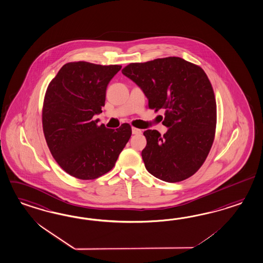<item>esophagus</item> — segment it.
Returning <instances> with one entry per match:
<instances>
[{
    "label": "esophagus",
    "mask_w": 263,
    "mask_h": 263,
    "mask_svg": "<svg viewBox=\"0 0 263 263\" xmlns=\"http://www.w3.org/2000/svg\"><path fill=\"white\" fill-rule=\"evenodd\" d=\"M132 132H133V135H140L141 134V129H139V128H133Z\"/></svg>",
    "instance_id": "1"
}]
</instances>
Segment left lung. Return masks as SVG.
<instances>
[{
	"label": "left lung",
	"instance_id": "obj_1",
	"mask_svg": "<svg viewBox=\"0 0 263 263\" xmlns=\"http://www.w3.org/2000/svg\"><path fill=\"white\" fill-rule=\"evenodd\" d=\"M122 73L140 87L150 108L164 110L165 134L156 129L143 134L147 171L167 182L186 180L203 165L215 135L216 102L208 76L176 57L130 63Z\"/></svg>",
	"mask_w": 263,
	"mask_h": 263
}]
</instances>
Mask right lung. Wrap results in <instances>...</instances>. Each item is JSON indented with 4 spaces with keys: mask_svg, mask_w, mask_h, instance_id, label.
Instances as JSON below:
<instances>
[{
    "mask_svg": "<svg viewBox=\"0 0 263 263\" xmlns=\"http://www.w3.org/2000/svg\"><path fill=\"white\" fill-rule=\"evenodd\" d=\"M120 65L85 61L63 65L46 91L42 124L46 142L59 165L80 180L110 171L132 135L125 123L116 129L98 126L107 84Z\"/></svg>",
    "mask_w": 263,
    "mask_h": 263,
    "instance_id": "right-lung-1",
    "label": "right lung"
}]
</instances>
